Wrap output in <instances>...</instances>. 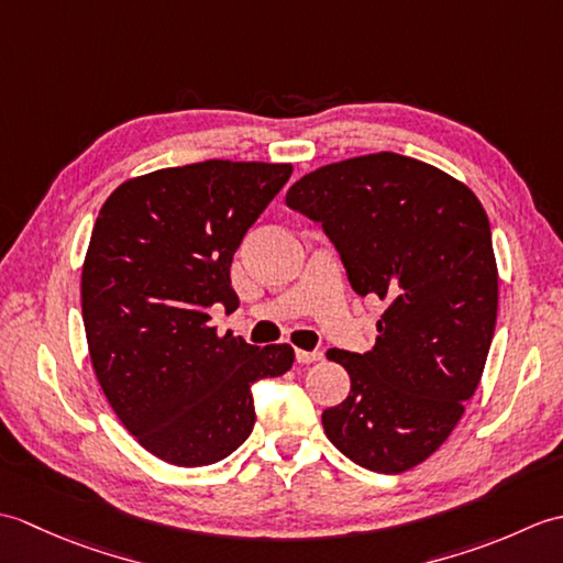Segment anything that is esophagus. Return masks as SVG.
Listing matches in <instances>:
<instances>
[{
    "label": "esophagus",
    "mask_w": 563,
    "mask_h": 563,
    "mask_svg": "<svg viewBox=\"0 0 563 563\" xmlns=\"http://www.w3.org/2000/svg\"><path fill=\"white\" fill-rule=\"evenodd\" d=\"M295 357H297V363L300 365H309V363H317V361H321V353L319 351H297L295 353Z\"/></svg>",
    "instance_id": "1"
}]
</instances>
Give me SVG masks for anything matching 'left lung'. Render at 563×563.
<instances>
[{
  "label": "left lung",
  "mask_w": 563,
  "mask_h": 563,
  "mask_svg": "<svg viewBox=\"0 0 563 563\" xmlns=\"http://www.w3.org/2000/svg\"><path fill=\"white\" fill-rule=\"evenodd\" d=\"M285 202L321 222L353 290L385 302L373 351L327 353L351 391L321 413L324 433L369 472L411 470L460 423L492 349L498 268L486 210L457 178L394 152L321 166Z\"/></svg>",
  "instance_id": "1"
}]
</instances>
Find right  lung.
<instances>
[{"label":"right lung","mask_w":563,"mask_h":563,"mask_svg":"<svg viewBox=\"0 0 563 563\" xmlns=\"http://www.w3.org/2000/svg\"><path fill=\"white\" fill-rule=\"evenodd\" d=\"M292 164L208 159L118 186L81 266L93 373L142 448L176 466L214 464L256 423L251 385L285 375L288 343L218 333L210 307H239L230 266Z\"/></svg>","instance_id":"1"}]
</instances>
